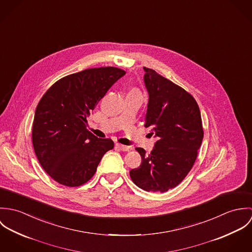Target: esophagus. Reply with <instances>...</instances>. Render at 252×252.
<instances>
[{
  "label": "esophagus",
  "instance_id": "1",
  "mask_svg": "<svg viewBox=\"0 0 252 252\" xmlns=\"http://www.w3.org/2000/svg\"><path fill=\"white\" fill-rule=\"evenodd\" d=\"M115 147L118 148L119 150H122V151H128L130 149L129 146L124 145V144H115Z\"/></svg>",
  "mask_w": 252,
  "mask_h": 252
}]
</instances>
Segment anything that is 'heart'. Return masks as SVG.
Listing matches in <instances>:
<instances>
[{
	"mask_svg": "<svg viewBox=\"0 0 252 252\" xmlns=\"http://www.w3.org/2000/svg\"><path fill=\"white\" fill-rule=\"evenodd\" d=\"M131 92H138V91H137V90H132ZM138 93H139V92H138Z\"/></svg>",
	"mask_w": 252,
	"mask_h": 252,
	"instance_id": "heart-1",
	"label": "heart"
}]
</instances>
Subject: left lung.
I'll return each instance as SVG.
<instances>
[{
  "label": "left lung",
  "mask_w": 252,
  "mask_h": 252,
  "mask_svg": "<svg viewBox=\"0 0 252 252\" xmlns=\"http://www.w3.org/2000/svg\"><path fill=\"white\" fill-rule=\"evenodd\" d=\"M144 70L149 94L144 127L158 140L149 154L136 147L142 164L130 171V177L145 191L166 192L185 179L196 161L204 138L201 112L182 87L152 69Z\"/></svg>",
  "instance_id": "8db88e82"
}]
</instances>
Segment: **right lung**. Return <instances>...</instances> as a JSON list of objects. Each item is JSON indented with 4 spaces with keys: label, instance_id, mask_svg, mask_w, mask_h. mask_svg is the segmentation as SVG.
<instances>
[{
    "label": "right lung",
    "instance_id": "obj_1",
    "mask_svg": "<svg viewBox=\"0 0 252 252\" xmlns=\"http://www.w3.org/2000/svg\"><path fill=\"white\" fill-rule=\"evenodd\" d=\"M126 73L115 67L92 68L57 80L36 106L32 142L43 170L58 183L76 187L91 180L110 139L87 130V116L111 85Z\"/></svg>",
    "mask_w": 252,
    "mask_h": 252
}]
</instances>
